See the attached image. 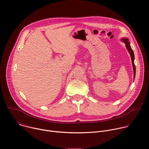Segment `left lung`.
I'll list each match as a JSON object with an SVG mask.
<instances>
[{
  "instance_id": "8db88e82",
  "label": "left lung",
  "mask_w": 149,
  "mask_h": 149,
  "mask_svg": "<svg viewBox=\"0 0 149 149\" xmlns=\"http://www.w3.org/2000/svg\"><path fill=\"white\" fill-rule=\"evenodd\" d=\"M121 40L122 42H123L125 44L126 49L128 51V52H129L130 56H131V59H132V66H133V73H134V79L135 78V75H136V67L134 65V52L132 50L131 46H130V42L129 41V38H127L126 37L125 38H122L121 39Z\"/></svg>"
}]
</instances>
